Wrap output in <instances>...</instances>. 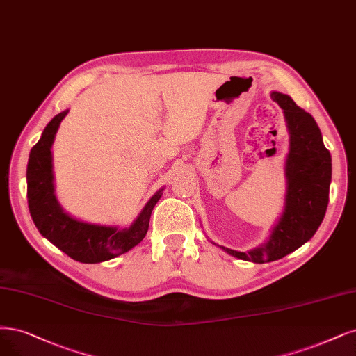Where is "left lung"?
Segmentation results:
<instances>
[{
  "label": "left lung",
  "instance_id": "8db88e82",
  "mask_svg": "<svg viewBox=\"0 0 356 356\" xmlns=\"http://www.w3.org/2000/svg\"><path fill=\"white\" fill-rule=\"evenodd\" d=\"M271 97L284 110L290 131V153L286 163L289 187L284 212L271 237L261 248L248 253L222 248L238 259L256 264L281 259L315 234L327 211L332 181V157L314 118L286 94L273 92Z\"/></svg>",
  "mask_w": 356,
  "mask_h": 356
}]
</instances>
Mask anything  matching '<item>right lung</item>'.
Returning a JSON list of instances; mask_svg holds the SVG:
<instances>
[{
    "label": "right lung",
    "instance_id": "add662e5",
    "mask_svg": "<svg viewBox=\"0 0 356 356\" xmlns=\"http://www.w3.org/2000/svg\"><path fill=\"white\" fill-rule=\"evenodd\" d=\"M66 115L67 110L54 116L31 150L26 170L29 212L41 234L72 259L83 264L108 261L137 246L145 237L152 211L162 197V190L153 195L136 222L127 229L81 222L65 213L54 195L50 149L60 122Z\"/></svg>",
    "mask_w": 356,
    "mask_h": 356
}]
</instances>
